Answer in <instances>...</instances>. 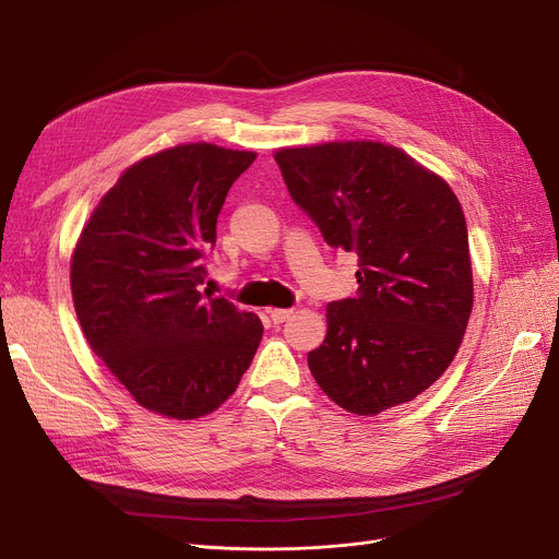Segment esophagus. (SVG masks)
Returning <instances> with one entry per match:
<instances>
[{"mask_svg":"<svg viewBox=\"0 0 559 559\" xmlns=\"http://www.w3.org/2000/svg\"><path fill=\"white\" fill-rule=\"evenodd\" d=\"M292 314H294V309H271L273 323H284Z\"/></svg>","mask_w":559,"mask_h":559,"instance_id":"34e87169","label":"esophagus"}]
</instances>
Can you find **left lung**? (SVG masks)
<instances>
[{
  "label": "left lung",
  "instance_id": "obj_1",
  "mask_svg": "<svg viewBox=\"0 0 559 559\" xmlns=\"http://www.w3.org/2000/svg\"><path fill=\"white\" fill-rule=\"evenodd\" d=\"M298 209L330 248L357 254V296L328 305L307 365L355 415L413 401L454 360L473 311L467 227L452 188L381 142L282 148Z\"/></svg>",
  "mask_w": 559,
  "mask_h": 559
}]
</instances>
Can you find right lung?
<instances>
[{"instance_id":"add662e5","label":"right lung","mask_w":559,"mask_h":559,"mask_svg":"<svg viewBox=\"0 0 559 559\" xmlns=\"http://www.w3.org/2000/svg\"><path fill=\"white\" fill-rule=\"evenodd\" d=\"M254 158L206 142L148 155L121 174L80 236L71 288L84 337L153 413H213L259 348L257 314L199 292L219 209Z\"/></svg>"}]
</instances>
